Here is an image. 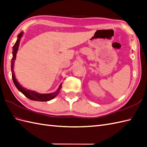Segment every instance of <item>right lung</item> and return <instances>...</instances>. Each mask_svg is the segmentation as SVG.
Returning a JSON list of instances; mask_svg holds the SVG:
<instances>
[{"label":"right lung","instance_id":"add662e5","mask_svg":"<svg viewBox=\"0 0 147 147\" xmlns=\"http://www.w3.org/2000/svg\"><path fill=\"white\" fill-rule=\"evenodd\" d=\"M24 35V32H22L21 33L18 35V38L17 39V41L16 44L13 46L12 49V59L11 60V71H12V77L13 82V84H15L16 87L21 93L32 100L34 101H39V102H47L51 100L54 98L56 97L57 95H58L60 89L62 88V84H60L59 87L57 90L52 93H49V94H39V93L33 91L31 90H28V89L24 87L22 85H20L19 82H17V79L16 78L15 74H14L13 71V67H14V63H15V60L16 59V55L18 50H19V47L20 45V42L21 40V38Z\"/></svg>","mask_w":147,"mask_h":147}]
</instances>
